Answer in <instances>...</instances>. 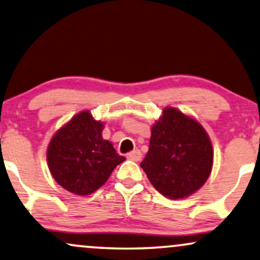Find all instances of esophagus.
Listing matches in <instances>:
<instances>
[{"label":"esophagus","instance_id":"obj_1","mask_svg":"<svg viewBox=\"0 0 260 260\" xmlns=\"http://www.w3.org/2000/svg\"><path fill=\"white\" fill-rule=\"evenodd\" d=\"M126 158L133 160V161H140L141 158H142V153H141L139 149H135V150H133V152L127 153Z\"/></svg>","mask_w":260,"mask_h":260}]
</instances>
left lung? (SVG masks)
Returning <instances> with one entry per match:
<instances>
[{
  "label": "left lung",
  "instance_id": "obj_1",
  "mask_svg": "<svg viewBox=\"0 0 260 260\" xmlns=\"http://www.w3.org/2000/svg\"><path fill=\"white\" fill-rule=\"evenodd\" d=\"M212 164V143L203 125L174 107L164 108L140 164L153 187L169 199L187 198L205 184Z\"/></svg>",
  "mask_w": 260,
  "mask_h": 260
}]
</instances>
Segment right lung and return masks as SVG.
Here are the masks:
<instances>
[{"instance_id": "add662e5", "label": "right lung", "mask_w": 260, "mask_h": 260, "mask_svg": "<svg viewBox=\"0 0 260 260\" xmlns=\"http://www.w3.org/2000/svg\"><path fill=\"white\" fill-rule=\"evenodd\" d=\"M104 124L89 111L79 112L54 134L47 149L53 178L76 195H89L104 185L125 158L102 139Z\"/></svg>"}]
</instances>
